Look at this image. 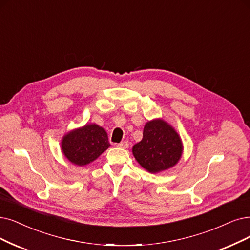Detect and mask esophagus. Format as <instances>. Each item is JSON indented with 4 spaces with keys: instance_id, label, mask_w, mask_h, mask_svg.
<instances>
[{
    "instance_id": "obj_1",
    "label": "esophagus",
    "mask_w": 250,
    "mask_h": 250,
    "mask_svg": "<svg viewBox=\"0 0 250 250\" xmlns=\"http://www.w3.org/2000/svg\"><path fill=\"white\" fill-rule=\"evenodd\" d=\"M128 146H129V144H128V142H127V141L121 142V143L117 145V146H118V147H122V148H127V147H128Z\"/></svg>"
}]
</instances>
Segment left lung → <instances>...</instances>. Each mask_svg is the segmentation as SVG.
<instances>
[{
    "instance_id": "left-lung-1",
    "label": "left lung",
    "mask_w": 250,
    "mask_h": 250,
    "mask_svg": "<svg viewBox=\"0 0 250 250\" xmlns=\"http://www.w3.org/2000/svg\"><path fill=\"white\" fill-rule=\"evenodd\" d=\"M136 161L151 173L173 167L183 154L182 139L172 126L157 119L145 125L143 139L132 147Z\"/></svg>"
}]
</instances>
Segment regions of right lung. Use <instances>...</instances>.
I'll list each match as a JSON object with an SVG mask.
<instances>
[{
    "instance_id": "right-lung-1",
    "label": "right lung",
    "mask_w": 250,
    "mask_h": 250,
    "mask_svg": "<svg viewBox=\"0 0 250 250\" xmlns=\"http://www.w3.org/2000/svg\"><path fill=\"white\" fill-rule=\"evenodd\" d=\"M111 146L104 129L96 124H86L65 134L62 149L69 162L84 166L94 161Z\"/></svg>"
}]
</instances>
